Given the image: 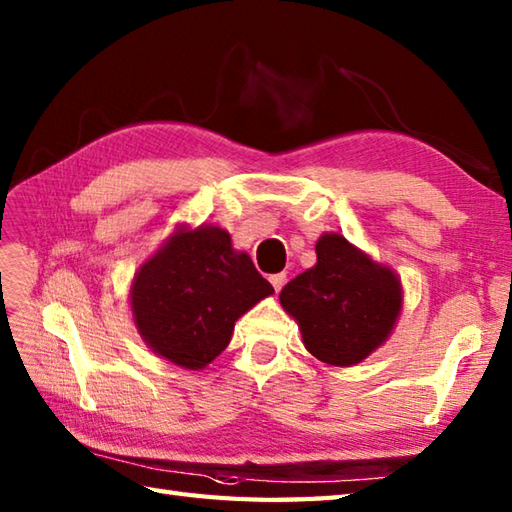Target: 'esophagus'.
<instances>
[{
	"label": "esophagus",
	"mask_w": 512,
	"mask_h": 512,
	"mask_svg": "<svg viewBox=\"0 0 512 512\" xmlns=\"http://www.w3.org/2000/svg\"><path fill=\"white\" fill-rule=\"evenodd\" d=\"M270 279V284H273V288L279 292L281 288H284V284H286V273H277V275H270L268 277Z\"/></svg>",
	"instance_id": "1"
}]
</instances>
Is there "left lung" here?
<instances>
[{
  "label": "left lung",
  "mask_w": 512,
  "mask_h": 512,
  "mask_svg": "<svg viewBox=\"0 0 512 512\" xmlns=\"http://www.w3.org/2000/svg\"><path fill=\"white\" fill-rule=\"evenodd\" d=\"M279 301L297 321L303 345L314 358L352 367L394 332L402 284L394 270L374 262L345 235L323 233L317 264L286 284Z\"/></svg>",
  "instance_id": "obj_1"
}]
</instances>
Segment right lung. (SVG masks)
I'll list each match as a JSON object with an SVG mask.
<instances>
[{
	"label": "right lung",
	"mask_w": 512,
	"mask_h": 512,
	"mask_svg": "<svg viewBox=\"0 0 512 512\" xmlns=\"http://www.w3.org/2000/svg\"><path fill=\"white\" fill-rule=\"evenodd\" d=\"M275 295L220 226L180 224L129 288L140 339L165 361L200 372L231 343L235 321Z\"/></svg>",
	"instance_id": "add662e5"
}]
</instances>
